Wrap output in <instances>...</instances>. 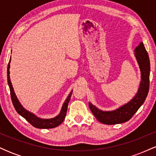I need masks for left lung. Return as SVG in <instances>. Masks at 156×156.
I'll return each mask as SVG.
<instances>
[{"instance_id": "left-lung-1", "label": "left lung", "mask_w": 156, "mask_h": 156, "mask_svg": "<svg viewBox=\"0 0 156 156\" xmlns=\"http://www.w3.org/2000/svg\"><path fill=\"white\" fill-rule=\"evenodd\" d=\"M135 56L141 70V83L139 90L135 97L128 103L120 108L112 112H103L97 108L91 103H89V108L98 120L105 125H115L128 121L133 117L138 109L144 103L150 87V59L149 55L144 48L143 42H141L135 49Z\"/></svg>"}]
</instances>
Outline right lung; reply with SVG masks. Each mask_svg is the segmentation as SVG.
<instances>
[{
  "label": "right lung",
  "instance_id": "right-lung-1",
  "mask_svg": "<svg viewBox=\"0 0 156 156\" xmlns=\"http://www.w3.org/2000/svg\"><path fill=\"white\" fill-rule=\"evenodd\" d=\"M9 68H10V61L9 62L8 67H7V80H8V84H9V87L10 94H11V98H12V103H13L14 107H15V110L17 111V112L20 115H21L23 117H24L25 119H26V120L30 123V124L33 125V126L35 127V128L48 129V128H55V127L58 126V125H59L61 123L64 121V118L66 117L68 103H69V100H70V97L72 95L73 91L70 92V94H69V96L67 97V100H66L65 102L64 103L63 106H62V110H61L60 114H58L57 117L52 118V119H40V118L36 117L34 114H33L32 113L26 110V109L22 106V105L20 104V103L19 102L15 92H14V89H13V87H12V83H11L10 76H9Z\"/></svg>",
  "mask_w": 156,
  "mask_h": 156
}]
</instances>
